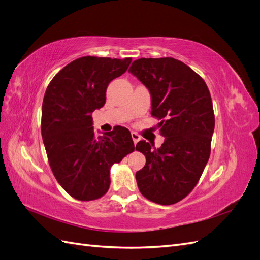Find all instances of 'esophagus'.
Instances as JSON below:
<instances>
[{"label": "esophagus", "mask_w": 260, "mask_h": 260, "mask_svg": "<svg viewBox=\"0 0 260 260\" xmlns=\"http://www.w3.org/2000/svg\"><path fill=\"white\" fill-rule=\"evenodd\" d=\"M131 137H132V140H133V142H135V144H137L141 139V137L136 132H131Z\"/></svg>", "instance_id": "obj_1"}]
</instances>
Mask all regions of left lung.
<instances>
[{
  "label": "left lung",
  "instance_id": "left-lung-1",
  "mask_svg": "<svg viewBox=\"0 0 260 260\" xmlns=\"http://www.w3.org/2000/svg\"><path fill=\"white\" fill-rule=\"evenodd\" d=\"M129 73L151 94L152 116L160 120V147L145 140L136 149L145 166L137 171L144 198L160 205L178 203L198 184L209 159L215 115L207 85L193 69L171 57L140 58Z\"/></svg>",
  "mask_w": 260,
  "mask_h": 260
}]
</instances>
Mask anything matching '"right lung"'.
I'll return each instance as SVG.
<instances>
[{
    "instance_id": "right-lung-1",
    "label": "right lung",
    "mask_w": 260,
    "mask_h": 260,
    "mask_svg": "<svg viewBox=\"0 0 260 260\" xmlns=\"http://www.w3.org/2000/svg\"><path fill=\"white\" fill-rule=\"evenodd\" d=\"M131 58L84 56L62 68L46 88L41 132L51 169L74 199L93 201L109 188V169L135 151L130 131L117 125L96 136L92 113L103 107L112 80Z\"/></svg>"
}]
</instances>
